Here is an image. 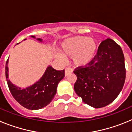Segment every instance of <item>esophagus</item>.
<instances>
[{"label": "esophagus", "instance_id": "obj_1", "mask_svg": "<svg viewBox=\"0 0 132 132\" xmlns=\"http://www.w3.org/2000/svg\"><path fill=\"white\" fill-rule=\"evenodd\" d=\"M73 73V70L72 69H71L70 67H67V68H65V77L68 76L69 75H70L71 73Z\"/></svg>", "mask_w": 132, "mask_h": 132}]
</instances>
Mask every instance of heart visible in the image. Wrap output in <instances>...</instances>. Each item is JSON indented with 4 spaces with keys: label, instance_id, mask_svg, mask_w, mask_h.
<instances>
[{
    "label": "heart",
    "instance_id": "heart-1",
    "mask_svg": "<svg viewBox=\"0 0 132 132\" xmlns=\"http://www.w3.org/2000/svg\"><path fill=\"white\" fill-rule=\"evenodd\" d=\"M97 50L96 41L93 38L77 36L65 39L61 43V52L56 57L61 61H65V56L72 57L73 62L77 67H82L93 59Z\"/></svg>",
    "mask_w": 132,
    "mask_h": 132
}]
</instances>
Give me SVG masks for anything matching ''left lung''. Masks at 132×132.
Returning <instances> with one entry per match:
<instances>
[{"instance_id": "obj_1", "label": "left lung", "mask_w": 132, "mask_h": 132, "mask_svg": "<svg viewBox=\"0 0 132 132\" xmlns=\"http://www.w3.org/2000/svg\"><path fill=\"white\" fill-rule=\"evenodd\" d=\"M74 89L88 105L95 108L108 105L117 98L126 79L124 56L112 39L104 40L94 59L84 68H77Z\"/></svg>"}]
</instances>
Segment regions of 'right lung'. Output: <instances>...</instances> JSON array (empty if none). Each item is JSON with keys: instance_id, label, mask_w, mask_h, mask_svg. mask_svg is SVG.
I'll return each instance as SVG.
<instances>
[{"instance_id": "right-lung-1", "label": "right lung", "mask_w": 132, "mask_h": 132, "mask_svg": "<svg viewBox=\"0 0 132 132\" xmlns=\"http://www.w3.org/2000/svg\"><path fill=\"white\" fill-rule=\"evenodd\" d=\"M31 37L43 42L41 38H36L34 36ZM8 65L9 59L6 63V78L12 95L20 104L31 110L41 109L52 102L57 93L58 84L65 76L64 70L57 71L49 65L37 82L26 88H21L12 83L9 79Z\"/></svg>"}]
</instances>
